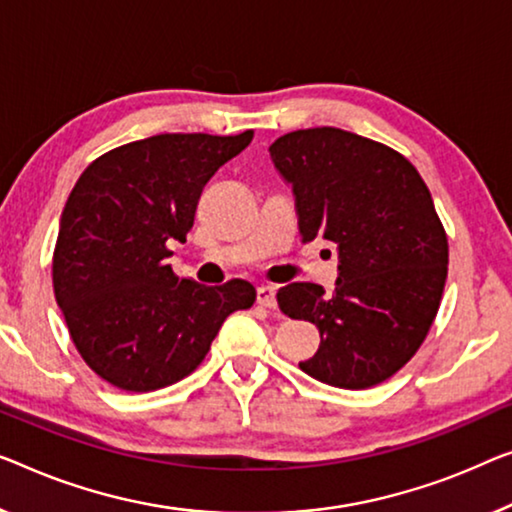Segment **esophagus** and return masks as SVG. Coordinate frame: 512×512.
<instances>
[{
    "label": "esophagus",
    "instance_id": "1",
    "mask_svg": "<svg viewBox=\"0 0 512 512\" xmlns=\"http://www.w3.org/2000/svg\"><path fill=\"white\" fill-rule=\"evenodd\" d=\"M257 303L264 308H276V287L262 285L257 287Z\"/></svg>",
    "mask_w": 512,
    "mask_h": 512
}]
</instances>
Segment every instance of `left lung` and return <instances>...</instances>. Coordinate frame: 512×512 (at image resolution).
I'll use <instances>...</instances> for the list:
<instances>
[{"label":"left lung","instance_id":"1","mask_svg":"<svg viewBox=\"0 0 512 512\" xmlns=\"http://www.w3.org/2000/svg\"><path fill=\"white\" fill-rule=\"evenodd\" d=\"M273 165L292 186L301 241L338 246L333 292L289 282L276 299L319 329V349L299 363L329 386H377L393 377L437 317L448 241L430 190L407 158L340 128L278 137Z\"/></svg>","mask_w":512,"mask_h":512}]
</instances>
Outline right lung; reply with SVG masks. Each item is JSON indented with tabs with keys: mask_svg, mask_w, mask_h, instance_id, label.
<instances>
[{
	"mask_svg": "<svg viewBox=\"0 0 512 512\" xmlns=\"http://www.w3.org/2000/svg\"><path fill=\"white\" fill-rule=\"evenodd\" d=\"M253 140L165 133L112 149L75 183L52 257L55 299L80 356L121 391L177 384L207 356L255 287H218L174 276L165 259L186 241L207 181Z\"/></svg>",
	"mask_w": 512,
	"mask_h": 512,
	"instance_id": "right-lung-1",
	"label": "right lung"
}]
</instances>
